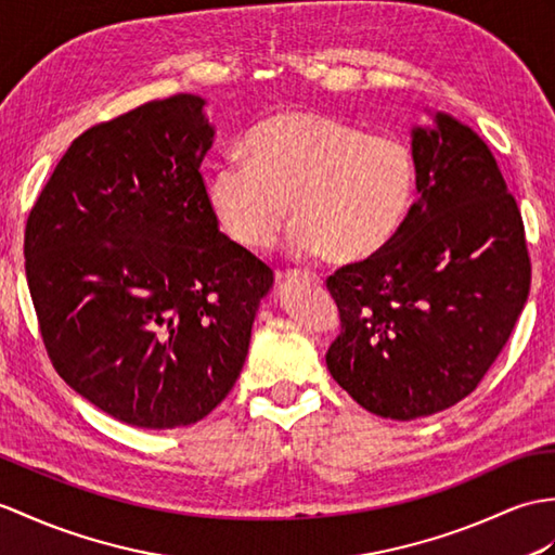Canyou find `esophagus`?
<instances>
[{
    "label": "esophagus",
    "instance_id": "34e87169",
    "mask_svg": "<svg viewBox=\"0 0 555 555\" xmlns=\"http://www.w3.org/2000/svg\"><path fill=\"white\" fill-rule=\"evenodd\" d=\"M295 279H305L309 283H321L319 274L312 272H298V269H288V272H279V281H295Z\"/></svg>",
    "mask_w": 555,
    "mask_h": 555
}]
</instances>
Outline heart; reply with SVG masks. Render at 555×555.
<instances>
[{
    "instance_id": "heart-1",
    "label": "heart",
    "mask_w": 555,
    "mask_h": 555,
    "mask_svg": "<svg viewBox=\"0 0 555 555\" xmlns=\"http://www.w3.org/2000/svg\"><path fill=\"white\" fill-rule=\"evenodd\" d=\"M243 151L246 158L215 167L208 203L224 234L246 250L272 246L293 203L295 253L362 262L390 246L414 208L411 146L331 115L276 113L253 127Z\"/></svg>"
}]
</instances>
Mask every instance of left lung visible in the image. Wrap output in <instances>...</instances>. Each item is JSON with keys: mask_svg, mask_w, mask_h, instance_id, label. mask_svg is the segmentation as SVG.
<instances>
[{"mask_svg": "<svg viewBox=\"0 0 555 555\" xmlns=\"http://www.w3.org/2000/svg\"><path fill=\"white\" fill-rule=\"evenodd\" d=\"M418 198L369 260L326 279L340 333L331 376L383 418L414 421L468 397L527 302L525 224L485 141L452 115L411 132Z\"/></svg>", "mask_w": 555, "mask_h": 555, "instance_id": "obj_1", "label": "left lung"}]
</instances>
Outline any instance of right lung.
Listing matches in <instances>:
<instances>
[{
	"label": "right lung",
	"instance_id": "add662e5",
	"mask_svg": "<svg viewBox=\"0 0 555 555\" xmlns=\"http://www.w3.org/2000/svg\"><path fill=\"white\" fill-rule=\"evenodd\" d=\"M205 101H149L77 137L25 224V276L51 364L137 428H182L234 388L262 260L219 231L201 163Z\"/></svg>",
	"mask_w": 555,
	"mask_h": 555
}]
</instances>
